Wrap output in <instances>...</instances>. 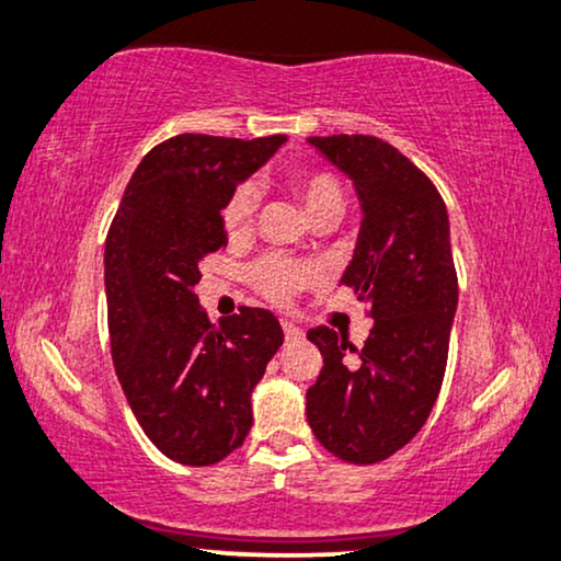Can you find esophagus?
<instances>
[{"mask_svg": "<svg viewBox=\"0 0 561 561\" xmlns=\"http://www.w3.org/2000/svg\"><path fill=\"white\" fill-rule=\"evenodd\" d=\"M282 331H285V339L287 342H293V339H300L302 331L297 329V325L293 321H282Z\"/></svg>", "mask_w": 561, "mask_h": 561, "instance_id": "1", "label": "esophagus"}]
</instances>
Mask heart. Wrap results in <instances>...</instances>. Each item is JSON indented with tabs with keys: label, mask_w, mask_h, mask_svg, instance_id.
Wrapping results in <instances>:
<instances>
[{
	"label": "heart",
	"mask_w": 561,
	"mask_h": 561,
	"mask_svg": "<svg viewBox=\"0 0 561 561\" xmlns=\"http://www.w3.org/2000/svg\"><path fill=\"white\" fill-rule=\"evenodd\" d=\"M295 194L302 202L305 215L310 219L323 215V211H342L344 209V196L339 183L325 173H313V175H297L295 179ZM253 207H256V196H253L251 188H238L228 207L222 211L225 230L230 236H238L248 228L251 222ZM253 285L261 295H266L268 300L274 302H287L297 289L305 285H313L318 279V268L313 264H302V261L293 259H264L261 264L253 266L251 272Z\"/></svg>",
	"instance_id": "b5f03b06"
}]
</instances>
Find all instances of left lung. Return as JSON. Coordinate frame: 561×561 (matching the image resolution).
Here are the masks:
<instances>
[{"label":"left lung","mask_w":561,"mask_h":561,"mask_svg":"<svg viewBox=\"0 0 561 561\" xmlns=\"http://www.w3.org/2000/svg\"><path fill=\"white\" fill-rule=\"evenodd\" d=\"M308 145L357 194L363 219L342 282L367 302L375 325L363 350L329 325L308 331L323 370L305 393V411L325 450L350 463H378L422 430L443 386L458 308L448 209L427 175L388 141L333 134Z\"/></svg>","instance_id":"obj_1"}]
</instances>
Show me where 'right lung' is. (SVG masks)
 <instances>
[{
    "label": "right lung",
    "instance_id": "right-lung-1",
    "mask_svg": "<svg viewBox=\"0 0 561 561\" xmlns=\"http://www.w3.org/2000/svg\"><path fill=\"white\" fill-rule=\"evenodd\" d=\"M285 134H179L145 154L105 238L111 354L139 427L162 456L211 466L243 445L251 393L285 331L264 308L211 323L198 264L228 243L222 211Z\"/></svg>",
    "mask_w": 561,
    "mask_h": 561
}]
</instances>
